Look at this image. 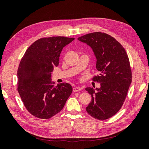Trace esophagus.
Wrapping results in <instances>:
<instances>
[{
	"label": "esophagus",
	"instance_id": "esophagus-1",
	"mask_svg": "<svg viewBox=\"0 0 149 149\" xmlns=\"http://www.w3.org/2000/svg\"><path fill=\"white\" fill-rule=\"evenodd\" d=\"M81 88L80 87H74L73 88V91L74 92H78V91H81Z\"/></svg>",
	"mask_w": 149,
	"mask_h": 149
}]
</instances>
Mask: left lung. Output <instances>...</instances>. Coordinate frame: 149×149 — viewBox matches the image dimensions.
<instances>
[{
  "label": "left lung",
  "mask_w": 149,
  "mask_h": 149,
  "mask_svg": "<svg viewBox=\"0 0 149 149\" xmlns=\"http://www.w3.org/2000/svg\"><path fill=\"white\" fill-rule=\"evenodd\" d=\"M78 40L91 47L97 60L96 69L100 72L93 80L100 83V88L85 89L92 97L86 109L94 118L107 119L120 109L132 83L127 54L118 41L105 33H88Z\"/></svg>",
  "instance_id": "obj_1"
}]
</instances>
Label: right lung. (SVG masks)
I'll list each match as a JSON object with an SVG mask.
<instances>
[{
    "instance_id": "1",
    "label": "right lung",
    "mask_w": 149,
    "mask_h": 149,
    "mask_svg": "<svg viewBox=\"0 0 149 149\" xmlns=\"http://www.w3.org/2000/svg\"><path fill=\"white\" fill-rule=\"evenodd\" d=\"M74 38H42L33 43L22 57L17 71V90L31 114L43 119L60 112L73 91L69 83L52 81L54 66L59 64L63 48Z\"/></svg>"
}]
</instances>
